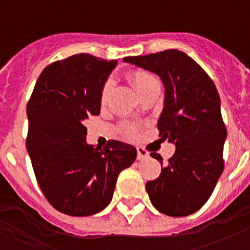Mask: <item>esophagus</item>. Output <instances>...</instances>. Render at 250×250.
<instances>
[{
	"label": "esophagus",
	"instance_id": "34e87169",
	"mask_svg": "<svg viewBox=\"0 0 250 250\" xmlns=\"http://www.w3.org/2000/svg\"><path fill=\"white\" fill-rule=\"evenodd\" d=\"M137 151H138V156H137V158H138V160H139V161H141V160H145V158H147V157H148L147 151L144 150L143 147H138V148H137Z\"/></svg>",
	"mask_w": 250,
	"mask_h": 250
}]
</instances>
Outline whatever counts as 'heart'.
Returning <instances> with one entry per match:
<instances>
[{"mask_svg": "<svg viewBox=\"0 0 250 250\" xmlns=\"http://www.w3.org/2000/svg\"><path fill=\"white\" fill-rule=\"evenodd\" d=\"M128 77H129L132 84L134 85L137 93L141 92V90H144L145 88L150 87V85L158 84L157 80H156L152 75L148 74V72H146V71H143V70H135V71H132ZM111 89H112V81L109 80V81H106V83H105L104 87H103L102 97H100L102 104H105V103H106L107 98H109V95H110ZM122 132L125 133V135H129V137L130 135H134V127L130 125H125L122 127Z\"/></svg>", "mask_w": 250, "mask_h": 250, "instance_id": "b5f03b06", "label": "heart"}]
</instances>
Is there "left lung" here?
<instances>
[{
	"label": "left lung",
	"mask_w": 250,
	"mask_h": 250,
	"mask_svg": "<svg viewBox=\"0 0 250 250\" xmlns=\"http://www.w3.org/2000/svg\"><path fill=\"white\" fill-rule=\"evenodd\" d=\"M123 62L153 72L165 85L157 127L163 141L176 148L160 176L146 183L151 203L166 215H190L208 201L224 170L228 132L218 90L202 67L181 50L127 57ZM151 157L163 165L158 153Z\"/></svg>",
	"instance_id": "left-lung-1"
}]
</instances>
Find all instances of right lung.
I'll return each mask as SVG.
<instances>
[{
  "label": "right lung",
  "instance_id": "right-lung-1",
  "mask_svg": "<svg viewBox=\"0 0 250 250\" xmlns=\"http://www.w3.org/2000/svg\"><path fill=\"white\" fill-rule=\"evenodd\" d=\"M117 60L81 53L52 62L37 80L27 103L26 148L48 202L71 216L106 208L118 174L130 167L137 148L111 140L89 145L83 122L102 107V90Z\"/></svg>",
  "mask_w": 250,
  "mask_h": 250
}]
</instances>
